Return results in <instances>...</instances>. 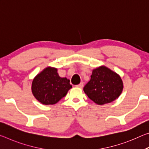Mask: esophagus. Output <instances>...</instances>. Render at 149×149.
Instances as JSON below:
<instances>
[{
	"instance_id": "34e87169",
	"label": "esophagus",
	"mask_w": 149,
	"mask_h": 149,
	"mask_svg": "<svg viewBox=\"0 0 149 149\" xmlns=\"http://www.w3.org/2000/svg\"><path fill=\"white\" fill-rule=\"evenodd\" d=\"M76 87H79V88H83V87H84V84H83L82 82L80 83L79 84H78V85H76Z\"/></svg>"
}]
</instances>
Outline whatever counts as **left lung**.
<instances>
[{"instance_id": "8db88e82", "label": "left lung", "mask_w": 149, "mask_h": 149, "mask_svg": "<svg viewBox=\"0 0 149 149\" xmlns=\"http://www.w3.org/2000/svg\"><path fill=\"white\" fill-rule=\"evenodd\" d=\"M123 88L120 75L102 65L93 70L91 79L85 85L84 91L96 104L103 105L118 99Z\"/></svg>"}]
</instances>
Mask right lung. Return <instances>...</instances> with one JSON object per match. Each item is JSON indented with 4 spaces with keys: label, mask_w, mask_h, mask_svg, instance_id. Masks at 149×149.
<instances>
[{
    "label": "right lung",
    "mask_w": 149,
    "mask_h": 149,
    "mask_svg": "<svg viewBox=\"0 0 149 149\" xmlns=\"http://www.w3.org/2000/svg\"><path fill=\"white\" fill-rule=\"evenodd\" d=\"M72 86L66 77H60L55 68L47 67L33 80L32 93L45 105L54 104L66 95Z\"/></svg>",
    "instance_id": "right-lung-1"
}]
</instances>
